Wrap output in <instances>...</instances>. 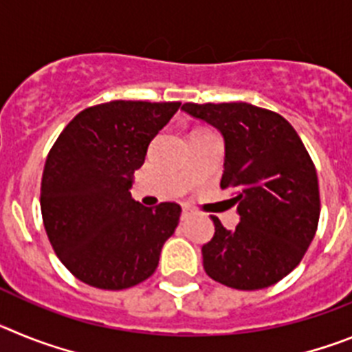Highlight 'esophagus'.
<instances>
[{"label":"esophagus","instance_id":"1","mask_svg":"<svg viewBox=\"0 0 352 352\" xmlns=\"http://www.w3.org/2000/svg\"><path fill=\"white\" fill-rule=\"evenodd\" d=\"M190 214H192L190 208H188V206H183V208H182V217H183V219H188Z\"/></svg>","mask_w":352,"mask_h":352}]
</instances>
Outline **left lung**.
<instances>
[{
    "label": "left lung",
    "mask_w": 352,
    "mask_h": 352,
    "mask_svg": "<svg viewBox=\"0 0 352 352\" xmlns=\"http://www.w3.org/2000/svg\"><path fill=\"white\" fill-rule=\"evenodd\" d=\"M182 109L223 135L220 186L238 203L232 231L211 217L214 234L203 247L204 272L239 291L276 284L303 259L319 223V183L309 151L291 123L268 109L245 102Z\"/></svg>",
    "instance_id": "1"
}]
</instances>
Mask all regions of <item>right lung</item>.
I'll return each instance as SVG.
<instances>
[{
	"mask_svg": "<svg viewBox=\"0 0 352 352\" xmlns=\"http://www.w3.org/2000/svg\"><path fill=\"white\" fill-rule=\"evenodd\" d=\"M179 102L114 100L84 109L45 160L40 208L65 268L91 287L120 291L153 275L182 208H146L130 195L149 142Z\"/></svg>",
	"mask_w": 352,
	"mask_h": 352,
	"instance_id": "add662e5",
	"label": "right lung"
}]
</instances>
